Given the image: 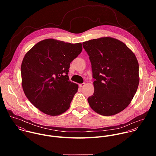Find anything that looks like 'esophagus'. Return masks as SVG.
<instances>
[{
	"label": "esophagus",
	"instance_id": "obj_1",
	"mask_svg": "<svg viewBox=\"0 0 156 156\" xmlns=\"http://www.w3.org/2000/svg\"><path fill=\"white\" fill-rule=\"evenodd\" d=\"M84 86H85V83H81V84H79V88H82Z\"/></svg>",
	"mask_w": 156,
	"mask_h": 156
}]
</instances>
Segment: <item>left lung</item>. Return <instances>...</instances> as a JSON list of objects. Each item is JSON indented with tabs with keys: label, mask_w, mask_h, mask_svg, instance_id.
I'll return each mask as SVG.
<instances>
[{
	"label": "left lung",
	"mask_w": 156,
	"mask_h": 156,
	"mask_svg": "<svg viewBox=\"0 0 156 156\" xmlns=\"http://www.w3.org/2000/svg\"><path fill=\"white\" fill-rule=\"evenodd\" d=\"M89 56L94 92L88 98L93 111L111 116L130 103L139 82V64L133 53L122 42L111 37L83 42Z\"/></svg>",
	"instance_id": "left-lung-1"
}]
</instances>
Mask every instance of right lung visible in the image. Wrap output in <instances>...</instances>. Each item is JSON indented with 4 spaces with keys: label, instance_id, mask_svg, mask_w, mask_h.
Listing matches in <instances>:
<instances>
[{
    "label": "right lung",
    "instance_id": "1",
    "mask_svg": "<svg viewBox=\"0 0 156 156\" xmlns=\"http://www.w3.org/2000/svg\"><path fill=\"white\" fill-rule=\"evenodd\" d=\"M82 50L80 43L47 39L25 55L21 67L23 89L35 108L51 116L69 109L79 88L69 80V64Z\"/></svg>",
    "mask_w": 156,
    "mask_h": 156
}]
</instances>
